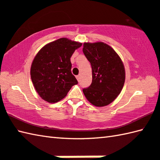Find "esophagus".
<instances>
[{
  "mask_svg": "<svg viewBox=\"0 0 160 160\" xmlns=\"http://www.w3.org/2000/svg\"><path fill=\"white\" fill-rule=\"evenodd\" d=\"M79 75H77V76H76V78H77V81H79Z\"/></svg>",
  "mask_w": 160,
  "mask_h": 160,
  "instance_id": "esophagus-1",
  "label": "esophagus"
}]
</instances>
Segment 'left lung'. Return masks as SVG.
<instances>
[{
  "label": "left lung",
  "mask_w": 160,
  "mask_h": 160,
  "mask_svg": "<svg viewBox=\"0 0 160 160\" xmlns=\"http://www.w3.org/2000/svg\"><path fill=\"white\" fill-rule=\"evenodd\" d=\"M83 52L92 67V83L83 92L90 103L98 107L107 106L121 92L125 70L121 58L106 43L84 42Z\"/></svg>",
  "instance_id": "1"
}]
</instances>
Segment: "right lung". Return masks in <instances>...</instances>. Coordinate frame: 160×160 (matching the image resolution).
Returning a JSON list of instances; mask_svg holds the SVG:
<instances>
[{"instance_id": "right-lung-1", "label": "right lung", "mask_w": 160, "mask_h": 160, "mask_svg": "<svg viewBox=\"0 0 160 160\" xmlns=\"http://www.w3.org/2000/svg\"><path fill=\"white\" fill-rule=\"evenodd\" d=\"M82 43L66 38L47 44L39 51L31 68V80L42 99L56 103L78 83L72 74L70 58Z\"/></svg>"}]
</instances>
